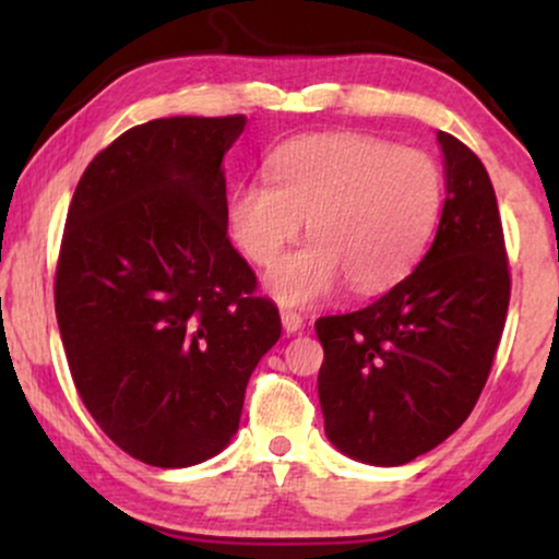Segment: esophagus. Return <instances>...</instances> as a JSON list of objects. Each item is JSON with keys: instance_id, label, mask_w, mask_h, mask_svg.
<instances>
[{"instance_id": "esophagus-1", "label": "esophagus", "mask_w": 559, "mask_h": 559, "mask_svg": "<svg viewBox=\"0 0 559 559\" xmlns=\"http://www.w3.org/2000/svg\"><path fill=\"white\" fill-rule=\"evenodd\" d=\"M281 323H284L286 333H297L301 331V325H305V320H301L299 312L288 310V307H281Z\"/></svg>"}]
</instances>
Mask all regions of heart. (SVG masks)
I'll return each instance as SVG.
<instances>
[{
  "label": "heart",
  "instance_id": "1",
  "mask_svg": "<svg viewBox=\"0 0 559 559\" xmlns=\"http://www.w3.org/2000/svg\"><path fill=\"white\" fill-rule=\"evenodd\" d=\"M271 186L249 181L228 197L236 247L273 267L307 221V243L271 275L286 305L386 292L413 271L441 210V170L420 150L383 139L318 133L281 144L267 159Z\"/></svg>",
  "mask_w": 559,
  "mask_h": 559
}]
</instances>
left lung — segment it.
<instances>
[{"instance_id": "left-lung-1", "label": "left lung", "mask_w": 559, "mask_h": 559, "mask_svg": "<svg viewBox=\"0 0 559 559\" xmlns=\"http://www.w3.org/2000/svg\"><path fill=\"white\" fill-rule=\"evenodd\" d=\"M447 199L431 249L391 292L316 320L325 436L370 465H404L452 436L489 378L510 267L497 194L484 163L439 131Z\"/></svg>"}]
</instances>
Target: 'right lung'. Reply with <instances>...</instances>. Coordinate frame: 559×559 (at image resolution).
I'll list each match as a JSON object with an SVG mask.
<instances>
[{
	"label": "right lung",
	"instance_id": "right-lung-1",
	"mask_svg": "<svg viewBox=\"0 0 559 559\" xmlns=\"http://www.w3.org/2000/svg\"><path fill=\"white\" fill-rule=\"evenodd\" d=\"M247 118H159L75 186L55 312L83 404L123 452L189 467L228 447L278 307L230 247L223 157Z\"/></svg>",
	"mask_w": 559,
	"mask_h": 559
}]
</instances>
